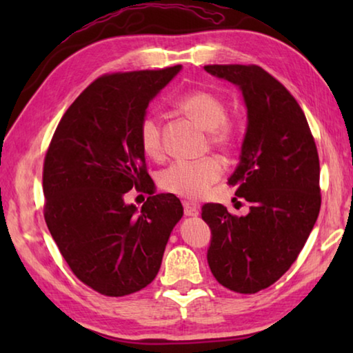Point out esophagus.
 I'll use <instances>...</instances> for the list:
<instances>
[{"label": "esophagus", "instance_id": "esophagus-1", "mask_svg": "<svg viewBox=\"0 0 353 353\" xmlns=\"http://www.w3.org/2000/svg\"><path fill=\"white\" fill-rule=\"evenodd\" d=\"M183 213H185V216H198L199 210H198V207L185 201L183 202Z\"/></svg>", "mask_w": 353, "mask_h": 353}]
</instances>
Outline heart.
<instances>
[{
  "label": "heart",
  "mask_w": 353,
  "mask_h": 353,
  "mask_svg": "<svg viewBox=\"0 0 353 353\" xmlns=\"http://www.w3.org/2000/svg\"><path fill=\"white\" fill-rule=\"evenodd\" d=\"M176 107L208 130V140L221 149H230L238 139V124L229 119L224 101L207 90H193L176 99ZM140 146L148 157H163L162 128L155 115H145L139 126ZM224 166L216 157H205L194 162H174L162 171L160 187L168 193L188 199H201L214 182L223 176Z\"/></svg>",
  "instance_id": "heart-1"
}]
</instances>
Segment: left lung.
I'll list each match as a JSON object with an SVG mask.
<instances>
[{"label": "left lung", "instance_id": "obj_1", "mask_svg": "<svg viewBox=\"0 0 353 353\" xmlns=\"http://www.w3.org/2000/svg\"><path fill=\"white\" fill-rule=\"evenodd\" d=\"M204 68L243 92L248 130L227 183L249 202L246 216L221 204L202 207L212 229L207 260L221 285L254 294L290 270L318 219L319 155L301 105L276 77L259 65Z\"/></svg>", "mask_w": 353, "mask_h": 353}]
</instances>
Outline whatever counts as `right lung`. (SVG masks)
Returning a JSON list of instances; mask_svg holds the SVG:
<instances>
[{
    "mask_svg": "<svg viewBox=\"0 0 353 353\" xmlns=\"http://www.w3.org/2000/svg\"><path fill=\"white\" fill-rule=\"evenodd\" d=\"M181 65L104 74L93 81L52 135L43 162V214L70 270L99 294L121 297L157 276L183 207L174 194H152L139 126L149 101ZM152 196L141 211L128 190Z\"/></svg>",
    "mask_w": 353,
    "mask_h": 353,
    "instance_id": "right-lung-1",
    "label": "right lung"
}]
</instances>
